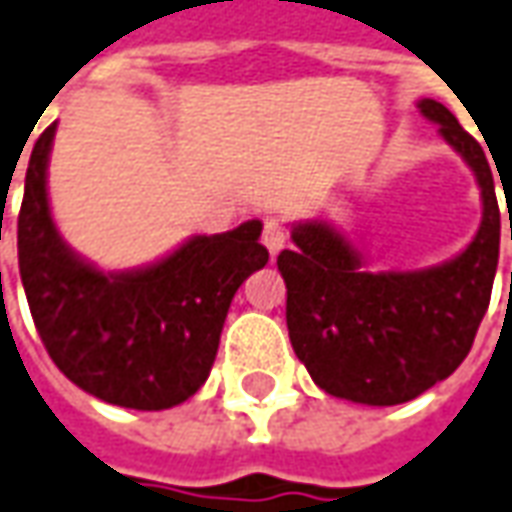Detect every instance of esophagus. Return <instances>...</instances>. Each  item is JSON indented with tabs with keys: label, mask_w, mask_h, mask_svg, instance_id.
<instances>
[{
	"label": "esophagus",
	"mask_w": 512,
	"mask_h": 512,
	"mask_svg": "<svg viewBox=\"0 0 512 512\" xmlns=\"http://www.w3.org/2000/svg\"><path fill=\"white\" fill-rule=\"evenodd\" d=\"M285 238H288V232H285V227L277 221V218H269V221L263 224V235H260V241H263V246L269 249L271 255H277V252L283 249Z\"/></svg>",
	"instance_id": "obj_1"
}]
</instances>
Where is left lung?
<instances>
[{"label":"left lung","instance_id":"1","mask_svg":"<svg viewBox=\"0 0 512 512\" xmlns=\"http://www.w3.org/2000/svg\"><path fill=\"white\" fill-rule=\"evenodd\" d=\"M417 109L474 170L482 190L474 241L440 266L370 271L328 221H305L291 229L294 249L277 257L297 358L316 387L367 406L412 401L460 367L488 311L499 263L502 221L488 156L443 103L423 97Z\"/></svg>","mask_w":512,"mask_h":512}]
</instances>
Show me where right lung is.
<instances>
[{
  "label": "right lung",
  "instance_id": "add662e5",
  "mask_svg": "<svg viewBox=\"0 0 512 512\" xmlns=\"http://www.w3.org/2000/svg\"><path fill=\"white\" fill-rule=\"evenodd\" d=\"M55 123L36 139L19 212V274L55 367L100 401L159 412L207 381L235 291L269 263L260 221L193 235L151 266L103 271L61 238L47 198Z\"/></svg>",
  "mask_w": 512,
  "mask_h": 512
}]
</instances>
